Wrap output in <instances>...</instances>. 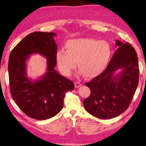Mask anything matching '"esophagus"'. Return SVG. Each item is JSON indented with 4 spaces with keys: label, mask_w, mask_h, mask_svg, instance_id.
<instances>
[{
    "label": "esophagus",
    "mask_w": 146,
    "mask_h": 146,
    "mask_svg": "<svg viewBox=\"0 0 146 146\" xmlns=\"http://www.w3.org/2000/svg\"><path fill=\"white\" fill-rule=\"evenodd\" d=\"M81 85H82V84L79 82H75V88H79V87H80V86H81Z\"/></svg>",
    "instance_id": "1"
}]
</instances>
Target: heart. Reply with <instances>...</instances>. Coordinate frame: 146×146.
Masks as SVG:
<instances>
[{"label": "heart", "instance_id": "obj_1", "mask_svg": "<svg viewBox=\"0 0 146 146\" xmlns=\"http://www.w3.org/2000/svg\"><path fill=\"white\" fill-rule=\"evenodd\" d=\"M66 51L59 50L56 60L62 75L70 76L78 63V75L94 78L106 68L111 54L109 43L92 38H78L67 41Z\"/></svg>", "mask_w": 146, "mask_h": 146}]
</instances>
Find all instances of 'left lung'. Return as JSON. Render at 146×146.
Listing matches in <instances>:
<instances>
[{
    "instance_id": "1",
    "label": "left lung",
    "mask_w": 146,
    "mask_h": 146,
    "mask_svg": "<svg viewBox=\"0 0 146 146\" xmlns=\"http://www.w3.org/2000/svg\"><path fill=\"white\" fill-rule=\"evenodd\" d=\"M117 48L106 69L85 83L91 94L83 102L86 111L101 119L120 115L127 109L137 89L139 70L131 44L115 40Z\"/></svg>"
}]
</instances>
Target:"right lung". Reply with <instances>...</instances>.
Returning <instances> with one entry per match:
<instances>
[{
  "label": "right lung",
  "mask_w": 146,
  "mask_h": 146,
  "mask_svg": "<svg viewBox=\"0 0 146 146\" xmlns=\"http://www.w3.org/2000/svg\"><path fill=\"white\" fill-rule=\"evenodd\" d=\"M54 33L34 32L29 34L12 49L8 63L10 91L20 109L36 120L55 116L63 107L64 97L73 90L72 81L58 73L56 66L58 46ZM39 54L46 61V71L37 79L27 76V61L33 54Z\"/></svg>",
  "instance_id": "right-lung-1"
}]
</instances>
